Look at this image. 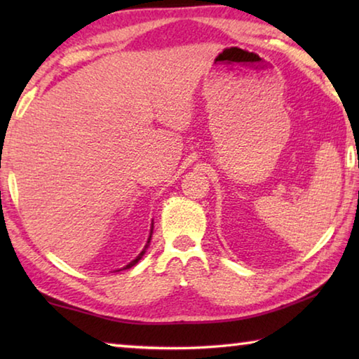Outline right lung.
I'll use <instances>...</instances> for the list:
<instances>
[{
	"instance_id": "obj_1",
	"label": "right lung",
	"mask_w": 359,
	"mask_h": 359,
	"mask_svg": "<svg viewBox=\"0 0 359 359\" xmlns=\"http://www.w3.org/2000/svg\"><path fill=\"white\" fill-rule=\"evenodd\" d=\"M150 238H151V234H150ZM149 242H150V239H149ZM145 248H147V245H145ZM145 248H144V250H142V252H141V255H139V257H137V258H136V259H133V261H131V263H130V264H126V266H125V267H123V269H130V267H133V266H135V264H136V263H137V261H139V259H141V258H142V255H144V253H145Z\"/></svg>"
}]
</instances>
